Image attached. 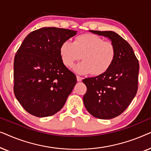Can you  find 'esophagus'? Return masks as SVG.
<instances>
[{"mask_svg":"<svg viewBox=\"0 0 151 151\" xmlns=\"http://www.w3.org/2000/svg\"><path fill=\"white\" fill-rule=\"evenodd\" d=\"M76 78H77V80H78V82H80V81H82V78L80 77V76H76Z\"/></svg>","mask_w":151,"mask_h":151,"instance_id":"obj_1","label":"esophagus"}]
</instances>
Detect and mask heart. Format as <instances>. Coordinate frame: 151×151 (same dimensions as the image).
Listing matches in <instances>:
<instances>
[{
	"label": "heart",
	"instance_id": "heart-1",
	"mask_svg": "<svg viewBox=\"0 0 151 151\" xmlns=\"http://www.w3.org/2000/svg\"><path fill=\"white\" fill-rule=\"evenodd\" d=\"M60 56L67 67H71L81 58L83 61L73 67V71L80 74L91 73L99 76L112 65L115 57V49L110 42L97 35L86 34L76 37L73 42L65 40L59 49Z\"/></svg>",
	"mask_w": 151,
	"mask_h": 151
}]
</instances>
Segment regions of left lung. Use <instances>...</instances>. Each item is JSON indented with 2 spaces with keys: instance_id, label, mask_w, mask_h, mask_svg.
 Returning a JSON list of instances; mask_svg holds the SVG:
<instances>
[{
  "instance_id": "1",
  "label": "left lung",
  "mask_w": 151,
  "mask_h": 151,
  "mask_svg": "<svg viewBox=\"0 0 151 151\" xmlns=\"http://www.w3.org/2000/svg\"><path fill=\"white\" fill-rule=\"evenodd\" d=\"M89 32L108 38L115 47V57L105 73L82 80L87 87L83 97L84 104L95 117L112 119L123 113L135 98L139 65L131 45L117 33Z\"/></svg>"
}]
</instances>
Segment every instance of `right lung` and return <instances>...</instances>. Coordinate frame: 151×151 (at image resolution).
<instances>
[{
  "mask_svg": "<svg viewBox=\"0 0 151 151\" xmlns=\"http://www.w3.org/2000/svg\"><path fill=\"white\" fill-rule=\"evenodd\" d=\"M77 31L42 27L24 39L14 63V91L29 113L38 117L54 115L65 105L75 86L76 76L60 56L64 41Z\"/></svg>",
  "mask_w": 151,
  "mask_h": 151,
  "instance_id": "obj_1",
  "label": "right lung"
}]
</instances>
